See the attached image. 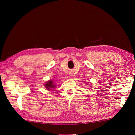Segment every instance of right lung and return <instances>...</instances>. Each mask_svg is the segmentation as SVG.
I'll use <instances>...</instances> for the list:
<instances>
[{
	"label": "right lung",
	"mask_w": 135,
	"mask_h": 135,
	"mask_svg": "<svg viewBox=\"0 0 135 135\" xmlns=\"http://www.w3.org/2000/svg\"><path fill=\"white\" fill-rule=\"evenodd\" d=\"M45 86L47 90H51V89H54V88H56V85L54 84V80L51 79L49 80L48 81H47L45 84Z\"/></svg>",
	"instance_id": "1"
}]
</instances>
